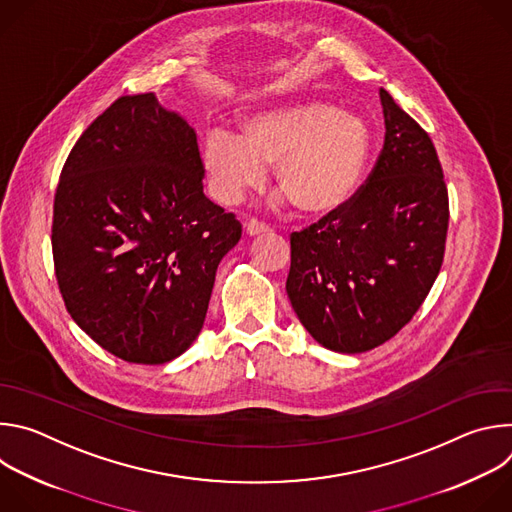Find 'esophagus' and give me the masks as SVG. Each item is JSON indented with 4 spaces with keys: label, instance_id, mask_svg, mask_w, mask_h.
I'll list each match as a JSON object with an SVG mask.
<instances>
[{
    "label": "esophagus",
    "instance_id": "esophagus-1",
    "mask_svg": "<svg viewBox=\"0 0 512 512\" xmlns=\"http://www.w3.org/2000/svg\"><path fill=\"white\" fill-rule=\"evenodd\" d=\"M271 229L267 227V225H263V223H257V221H247L245 223V233L249 235V237H259V235H267Z\"/></svg>",
    "mask_w": 512,
    "mask_h": 512
}]
</instances>
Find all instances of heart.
<instances>
[{
  "mask_svg": "<svg viewBox=\"0 0 512 512\" xmlns=\"http://www.w3.org/2000/svg\"><path fill=\"white\" fill-rule=\"evenodd\" d=\"M373 154L369 123L328 103L261 109L241 119L237 135L210 131L200 148V168L210 194L239 204L265 182L275 184L306 214H328L360 190Z\"/></svg>",
  "mask_w": 512,
  "mask_h": 512,
  "instance_id": "heart-1",
  "label": "heart"
}]
</instances>
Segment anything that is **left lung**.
<instances>
[{
	"label": "left lung",
	"instance_id": "8db88e82",
	"mask_svg": "<svg viewBox=\"0 0 512 512\" xmlns=\"http://www.w3.org/2000/svg\"><path fill=\"white\" fill-rule=\"evenodd\" d=\"M385 145L360 192L320 223L291 235L285 283L310 336L342 354L393 338L440 273L448 190L429 135L379 89Z\"/></svg>",
	"mask_w": 512,
	"mask_h": 512
}]
</instances>
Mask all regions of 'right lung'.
I'll use <instances>...</instances> for the list:
<instances>
[{
	"mask_svg": "<svg viewBox=\"0 0 512 512\" xmlns=\"http://www.w3.org/2000/svg\"><path fill=\"white\" fill-rule=\"evenodd\" d=\"M194 127L156 93L117 99L70 150L52 253L68 314L107 352L164 364L198 338L241 223L202 192Z\"/></svg>",
	"mask_w": 512,
	"mask_h": 512,
	"instance_id": "1",
	"label": "right lung"
}]
</instances>
